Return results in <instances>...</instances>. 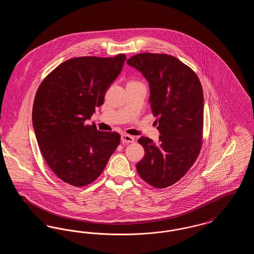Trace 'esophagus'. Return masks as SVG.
<instances>
[{"label": "esophagus", "instance_id": "1", "mask_svg": "<svg viewBox=\"0 0 254 254\" xmlns=\"http://www.w3.org/2000/svg\"><path fill=\"white\" fill-rule=\"evenodd\" d=\"M121 140L123 143H133L135 141V138L130 135L127 134H123L121 136Z\"/></svg>", "mask_w": 254, "mask_h": 254}]
</instances>
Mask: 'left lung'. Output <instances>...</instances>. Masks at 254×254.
<instances>
[{
  "label": "left lung",
  "instance_id": "1",
  "mask_svg": "<svg viewBox=\"0 0 254 254\" xmlns=\"http://www.w3.org/2000/svg\"><path fill=\"white\" fill-rule=\"evenodd\" d=\"M127 64L149 84V104L157 117L159 143L141 137L145 156L136 165L148 185L165 189L179 181L200 153L203 136L204 94L193 70L168 54L139 53Z\"/></svg>",
  "mask_w": 254,
  "mask_h": 254
}]
</instances>
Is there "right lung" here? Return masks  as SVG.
<instances>
[{
  "label": "right lung",
  "instance_id": "1",
  "mask_svg": "<svg viewBox=\"0 0 254 254\" xmlns=\"http://www.w3.org/2000/svg\"><path fill=\"white\" fill-rule=\"evenodd\" d=\"M126 59L119 54L65 61L37 90L32 109L37 143L49 168L66 184L84 187L95 181L120 144L118 133L100 131L85 121L104 104Z\"/></svg>",
  "mask_w": 254,
  "mask_h": 254
}]
</instances>
